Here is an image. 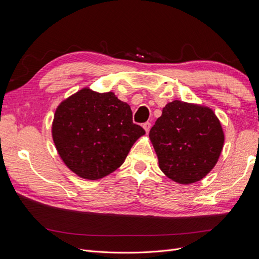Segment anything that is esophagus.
I'll return each mask as SVG.
<instances>
[{
  "mask_svg": "<svg viewBox=\"0 0 259 259\" xmlns=\"http://www.w3.org/2000/svg\"><path fill=\"white\" fill-rule=\"evenodd\" d=\"M143 127H144V130H145V132L147 133H149V131H150V128H151V124L149 123V122H146V123H144V125H143Z\"/></svg>",
  "mask_w": 259,
  "mask_h": 259,
  "instance_id": "1",
  "label": "esophagus"
}]
</instances>
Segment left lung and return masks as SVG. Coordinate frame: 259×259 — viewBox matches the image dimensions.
<instances>
[{"label":"left lung","instance_id":"8db88e82","mask_svg":"<svg viewBox=\"0 0 259 259\" xmlns=\"http://www.w3.org/2000/svg\"><path fill=\"white\" fill-rule=\"evenodd\" d=\"M149 138L160 169L180 185L204 178L215 167L225 143L222 123L213 109L182 100L163 108Z\"/></svg>","mask_w":259,"mask_h":259}]
</instances>
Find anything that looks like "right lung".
<instances>
[{"instance_id":"add662e5","label":"right lung","mask_w":259,"mask_h":259,"mask_svg":"<svg viewBox=\"0 0 259 259\" xmlns=\"http://www.w3.org/2000/svg\"><path fill=\"white\" fill-rule=\"evenodd\" d=\"M128 104L113 92L83 88L56 108L52 137L65 165L83 179L98 180L124 163L136 140L145 135L133 123Z\"/></svg>"}]
</instances>
